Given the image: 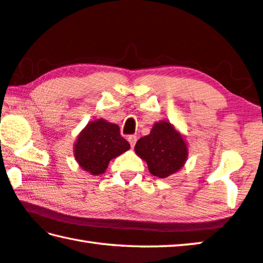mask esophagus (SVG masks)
<instances>
[{
    "label": "esophagus",
    "instance_id": "esophagus-1",
    "mask_svg": "<svg viewBox=\"0 0 263 263\" xmlns=\"http://www.w3.org/2000/svg\"><path fill=\"white\" fill-rule=\"evenodd\" d=\"M127 140H128V143H130L131 147H133V146H135V145H136V141H137V136H128Z\"/></svg>",
    "mask_w": 263,
    "mask_h": 263
}]
</instances>
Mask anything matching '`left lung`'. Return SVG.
I'll use <instances>...</instances> for the list:
<instances>
[{"instance_id": "8db88e82", "label": "left lung", "mask_w": 263, "mask_h": 263, "mask_svg": "<svg viewBox=\"0 0 263 263\" xmlns=\"http://www.w3.org/2000/svg\"><path fill=\"white\" fill-rule=\"evenodd\" d=\"M135 151L146 161L149 173L158 178H167L184 167L189 145L173 124L160 120L153 125L149 135L137 141Z\"/></svg>"}]
</instances>
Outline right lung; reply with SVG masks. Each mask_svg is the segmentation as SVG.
<instances>
[{
  "label": "right lung",
  "mask_w": 263,
  "mask_h": 263,
  "mask_svg": "<svg viewBox=\"0 0 263 263\" xmlns=\"http://www.w3.org/2000/svg\"><path fill=\"white\" fill-rule=\"evenodd\" d=\"M130 149V144L120 136L119 126L99 118L87 123L73 144L78 165L92 176L105 172L109 162Z\"/></svg>",
  "instance_id": "right-lung-1"
}]
</instances>
